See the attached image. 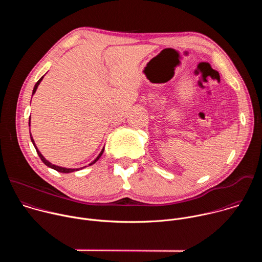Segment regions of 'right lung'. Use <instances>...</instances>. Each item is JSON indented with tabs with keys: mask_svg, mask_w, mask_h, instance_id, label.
Segmentation results:
<instances>
[{
	"mask_svg": "<svg viewBox=\"0 0 262 262\" xmlns=\"http://www.w3.org/2000/svg\"><path fill=\"white\" fill-rule=\"evenodd\" d=\"M45 77V76H43ZM43 77H41L40 79H39V81L37 82L36 84H35V86H34V89H33V92H32V96L35 94V92H36V90H37V88H38V86H39V84L41 83V81H42V79H43ZM30 123H31V117L29 118V126H30ZM30 138H31V141H32V143H33V145H34V147H35V149H36V151H37V154H38V156H39V158L41 159V161L43 162V164L45 165H47L48 167H50V168H52V169H54V170H56V171H58V172H61V173H71V172H74V171H79V170H82L83 168H85V167H82V168H76V169H72V168H64V167H60V166H56V165H54V164H52V163H50L48 160H46V158L41 155V152L39 151V149L37 148V146H36V144H35V141H34V139H33V137H32V135H31V133H30ZM103 151H104V147L101 149V151H100V154L97 156V158L92 162V163H90L89 164V166H91V165H93V164H95L98 160H99V158L102 156V154H103Z\"/></svg>",
	"mask_w": 262,
	"mask_h": 262,
	"instance_id": "add662e5",
	"label": "right lung"
}]
</instances>
